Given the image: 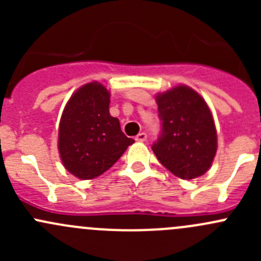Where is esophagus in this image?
Listing matches in <instances>:
<instances>
[{"label":"esophagus","instance_id":"1","mask_svg":"<svg viewBox=\"0 0 261 261\" xmlns=\"http://www.w3.org/2000/svg\"><path fill=\"white\" fill-rule=\"evenodd\" d=\"M146 138H147V135L145 133H140L135 136V140L136 141H145Z\"/></svg>","mask_w":261,"mask_h":261}]
</instances>
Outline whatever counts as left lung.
Here are the masks:
<instances>
[{"label":"left lung","instance_id":"obj_1","mask_svg":"<svg viewBox=\"0 0 261 261\" xmlns=\"http://www.w3.org/2000/svg\"><path fill=\"white\" fill-rule=\"evenodd\" d=\"M162 131L151 149L181 179L201 177L211 167L217 134L208 106L196 91L178 86L156 97Z\"/></svg>","mask_w":261,"mask_h":261}]
</instances>
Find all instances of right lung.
<instances>
[{"label": "right lung", "mask_w": 261, "mask_h": 261, "mask_svg": "<svg viewBox=\"0 0 261 261\" xmlns=\"http://www.w3.org/2000/svg\"><path fill=\"white\" fill-rule=\"evenodd\" d=\"M134 143L110 115V92L97 82L81 87L68 101L59 125L60 158L80 179L109 170Z\"/></svg>", "instance_id": "add662e5"}]
</instances>
